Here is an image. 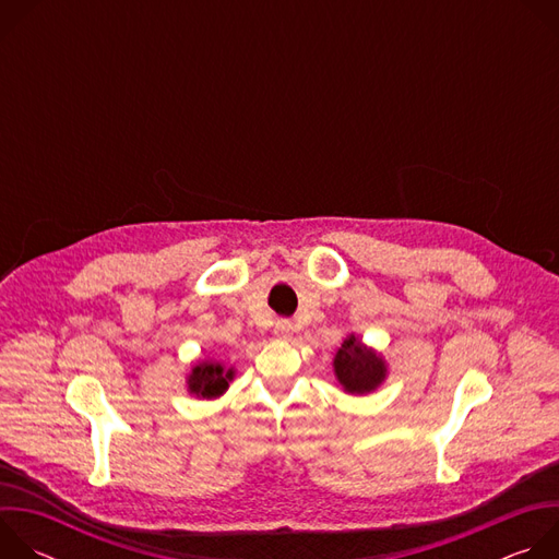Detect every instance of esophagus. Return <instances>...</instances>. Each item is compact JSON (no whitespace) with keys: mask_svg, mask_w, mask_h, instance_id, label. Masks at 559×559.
I'll use <instances>...</instances> for the list:
<instances>
[{"mask_svg":"<svg viewBox=\"0 0 559 559\" xmlns=\"http://www.w3.org/2000/svg\"><path fill=\"white\" fill-rule=\"evenodd\" d=\"M274 332H276L278 338L292 341V336H294V325H292V321H287V318H281V321H276Z\"/></svg>","mask_w":559,"mask_h":559,"instance_id":"34e87169","label":"esophagus"}]
</instances>
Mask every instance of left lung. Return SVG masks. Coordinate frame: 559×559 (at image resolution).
Here are the masks:
<instances>
[{"instance_id":"1","label":"left lung","mask_w":559,"mask_h":559,"mask_svg":"<svg viewBox=\"0 0 559 559\" xmlns=\"http://www.w3.org/2000/svg\"><path fill=\"white\" fill-rule=\"evenodd\" d=\"M334 371L338 382L349 393H369L380 386L386 376L384 360L369 347H365L354 334L341 345L334 358Z\"/></svg>"}]
</instances>
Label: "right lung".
Returning a JSON list of instances; mask_svg holds the SVG:
<instances>
[{
	"mask_svg": "<svg viewBox=\"0 0 559 559\" xmlns=\"http://www.w3.org/2000/svg\"><path fill=\"white\" fill-rule=\"evenodd\" d=\"M234 378L231 369H225L216 360H201L199 365L192 367V373L188 378V389L197 397H216L221 395Z\"/></svg>",
	"mask_w": 559,
	"mask_h": 559,
	"instance_id": "obj_1",
	"label": "right lung"
}]
</instances>
